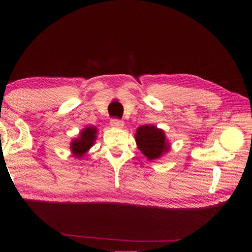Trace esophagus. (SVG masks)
Returning <instances> with one entry per match:
<instances>
[{"instance_id": "esophagus-1", "label": "esophagus", "mask_w": 252, "mask_h": 252, "mask_svg": "<svg viewBox=\"0 0 252 252\" xmlns=\"http://www.w3.org/2000/svg\"><path fill=\"white\" fill-rule=\"evenodd\" d=\"M110 125L112 126H116V127H123V126H125V123H123V121L121 119H118V118H114V119H111Z\"/></svg>"}]
</instances>
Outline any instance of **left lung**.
I'll return each instance as SVG.
<instances>
[{"mask_svg": "<svg viewBox=\"0 0 252 252\" xmlns=\"http://www.w3.org/2000/svg\"><path fill=\"white\" fill-rule=\"evenodd\" d=\"M135 141L140 151L147 159H157L169 149L162 130L154 126H142L136 130Z\"/></svg>", "mask_w": 252, "mask_h": 252, "instance_id": "left-lung-1", "label": "left lung"}]
</instances>
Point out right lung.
<instances>
[{
	"instance_id": "right-lung-1",
	"label": "right lung",
	"mask_w": 252,
	"mask_h": 252,
	"mask_svg": "<svg viewBox=\"0 0 252 252\" xmlns=\"http://www.w3.org/2000/svg\"><path fill=\"white\" fill-rule=\"evenodd\" d=\"M96 138V129L94 126H89L84 129L80 137L71 143V151L74 156L81 157L93 146Z\"/></svg>"
}]
</instances>
